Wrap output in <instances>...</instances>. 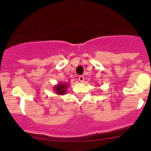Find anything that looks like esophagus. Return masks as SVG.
Returning a JSON list of instances; mask_svg holds the SVG:
<instances>
[{
    "instance_id": "obj_1",
    "label": "esophagus",
    "mask_w": 151,
    "mask_h": 151,
    "mask_svg": "<svg viewBox=\"0 0 151 151\" xmlns=\"http://www.w3.org/2000/svg\"><path fill=\"white\" fill-rule=\"evenodd\" d=\"M78 80H79V81L80 82H83L84 78L82 76H79V78H78Z\"/></svg>"
}]
</instances>
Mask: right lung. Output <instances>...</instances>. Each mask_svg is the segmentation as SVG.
<instances>
[{
	"label": "right lung",
	"mask_w": 151,
	"mask_h": 151,
	"mask_svg": "<svg viewBox=\"0 0 151 151\" xmlns=\"http://www.w3.org/2000/svg\"><path fill=\"white\" fill-rule=\"evenodd\" d=\"M69 86L67 83H59L53 86V91L58 96H63L67 93V90Z\"/></svg>",
	"instance_id": "right-lung-1"
}]
</instances>
